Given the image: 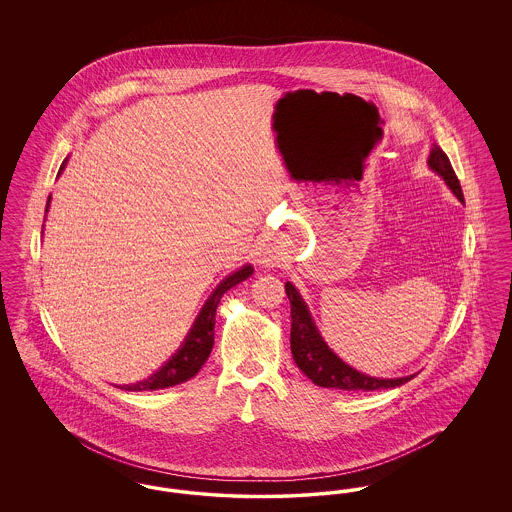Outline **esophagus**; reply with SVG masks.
Instances as JSON below:
<instances>
[{
  "mask_svg": "<svg viewBox=\"0 0 512 512\" xmlns=\"http://www.w3.org/2000/svg\"><path fill=\"white\" fill-rule=\"evenodd\" d=\"M265 267H274V257L272 255H263V261H261Z\"/></svg>",
  "mask_w": 512,
  "mask_h": 512,
  "instance_id": "34e87169",
  "label": "esophagus"
}]
</instances>
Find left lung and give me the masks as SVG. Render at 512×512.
Segmentation results:
<instances>
[{"label": "left lung", "mask_w": 512, "mask_h": 512, "mask_svg": "<svg viewBox=\"0 0 512 512\" xmlns=\"http://www.w3.org/2000/svg\"><path fill=\"white\" fill-rule=\"evenodd\" d=\"M428 165L432 171L438 172L439 176L445 180V184L449 186V190L453 194L457 195V199L464 201L461 182L451 167V161L443 153V149L436 144L430 151ZM286 295L292 305V340L290 343H292L293 361L313 384H317L320 388H334V390L374 391L397 388V386H403L405 382L413 380L414 374L403 376V378H374V376H366L363 372L343 363L318 334L315 320L311 317L303 297L295 290L292 282H286Z\"/></svg>", "instance_id": "8db88e82"}]
</instances>
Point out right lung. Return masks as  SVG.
I'll list each match as a JSON object with an SVG mask.
<instances>
[{
  "label": "right lung",
  "instance_id": "right-lung-1",
  "mask_svg": "<svg viewBox=\"0 0 512 512\" xmlns=\"http://www.w3.org/2000/svg\"><path fill=\"white\" fill-rule=\"evenodd\" d=\"M65 165H67V159L63 161L61 171L65 169ZM49 199H51V195H49ZM49 199L46 211L49 209ZM251 274H253V267L245 265L240 270H236L234 274L226 276L215 288V292L211 293L209 299L205 301L203 309L199 311V315L195 318L192 330L188 332L186 340L180 345V349L172 355L171 359L146 380L130 384V386H117V388L126 391L165 390V388H171V386L182 384V382L194 378L195 374L199 372V368L205 365L207 357L211 355L213 343H215V315H217L220 297L228 292L230 288H234L236 284L247 280Z\"/></svg>",
  "mask_w": 512,
  "mask_h": 512
}]
</instances>
